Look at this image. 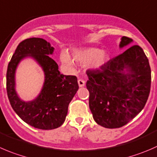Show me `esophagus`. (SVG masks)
Returning a JSON list of instances; mask_svg holds the SVG:
<instances>
[{
    "instance_id": "34e87169",
    "label": "esophagus",
    "mask_w": 157,
    "mask_h": 157,
    "mask_svg": "<svg viewBox=\"0 0 157 157\" xmlns=\"http://www.w3.org/2000/svg\"><path fill=\"white\" fill-rule=\"evenodd\" d=\"M78 86L79 87H83L85 86V81L83 80V79H80L79 78L78 80Z\"/></svg>"
}]
</instances>
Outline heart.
<instances>
[{"label": "heart", "instance_id": "obj_1", "mask_svg": "<svg viewBox=\"0 0 157 157\" xmlns=\"http://www.w3.org/2000/svg\"><path fill=\"white\" fill-rule=\"evenodd\" d=\"M73 59L79 63H88V68L91 69H98L108 62V54L106 51L100 50L98 48L87 47L74 50ZM60 61L63 66L71 68L73 66V61L66 52H63L60 55Z\"/></svg>", "mask_w": 157, "mask_h": 157}]
</instances>
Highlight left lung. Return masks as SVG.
<instances>
[{"mask_svg": "<svg viewBox=\"0 0 157 157\" xmlns=\"http://www.w3.org/2000/svg\"><path fill=\"white\" fill-rule=\"evenodd\" d=\"M133 42L123 36L120 48ZM89 108L97 124L106 128L127 124L143 110L151 85L149 60L140 46L133 45L102 67L87 73Z\"/></svg>", "mask_w": 157, "mask_h": 157, "instance_id": "8db88e82", "label": "left lung"}]
</instances>
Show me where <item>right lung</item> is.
<instances>
[{
	"mask_svg": "<svg viewBox=\"0 0 157 157\" xmlns=\"http://www.w3.org/2000/svg\"><path fill=\"white\" fill-rule=\"evenodd\" d=\"M53 50L43 39H26L18 45L7 66V92L12 108L24 122L41 130L55 129L64 123L69 103L78 89L76 76L60 74L58 64L49 56ZM28 56L41 66L45 82L37 98L26 102L15 91V72L19 62Z\"/></svg>",
	"mask_w": 157,
	"mask_h": 157,
	"instance_id": "right-lung-1",
	"label": "right lung"
}]
</instances>
